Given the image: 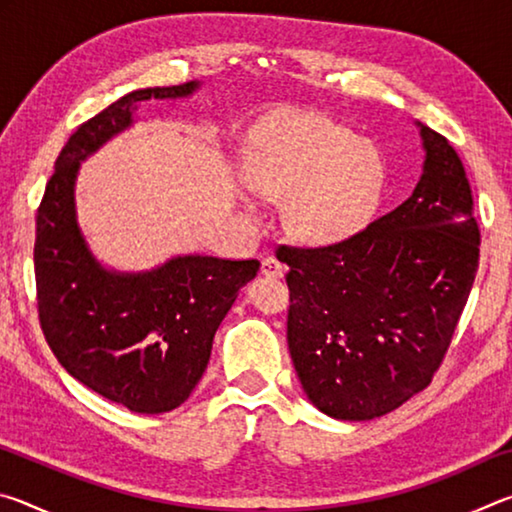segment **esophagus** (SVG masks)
Returning <instances> with one entry per match:
<instances>
[{"instance_id":"obj_1","label":"esophagus","mask_w":512,"mask_h":512,"mask_svg":"<svg viewBox=\"0 0 512 512\" xmlns=\"http://www.w3.org/2000/svg\"><path fill=\"white\" fill-rule=\"evenodd\" d=\"M262 273L266 277H282L284 273H287V266H284L282 262H277L275 257H264L262 259Z\"/></svg>"}]
</instances>
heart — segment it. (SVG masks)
Returning <instances> with one entry per match:
<instances>
[{
    "instance_id": "heart-1",
    "label": "heart",
    "mask_w": 512,
    "mask_h": 512,
    "mask_svg": "<svg viewBox=\"0 0 512 512\" xmlns=\"http://www.w3.org/2000/svg\"><path fill=\"white\" fill-rule=\"evenodd\" d=\"M377 146L350 128L318 115L282 121L253 144L246 158L250 189L266 201H284V221L302 244L334 246L366 228L384 189ZM259 216L253 198H244Z\"/></svg>"
}]
</instances>
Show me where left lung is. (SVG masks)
<instances>
[{"label": "left lung", "instance_id": "1", "mask_svg": "<svg viewBox=\"0 0 512 512\" xmlns=\"http://www.w3.org/2000/svg\"><path fill=\"white\" fill-rule=\"evenodd\" d=\"M420 126L422 176L393 212L334 246H280L298 379L336 420L391 413L431 384L470 298L481 232L463 162Z\"/></svg>", "mask_w": 512, "mask_h": 512}]
</instances>
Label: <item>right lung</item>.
Instances as JSON below:
<instances>
[{
	"label": "right lung",
	"mask_w": 512,
	"mask_h": 512,
	"mask_svg": "<svg viewBox=\"0 0 512 512\" xmlns=\"http://www.w3.org/2000/svg\"><path fill=\"white\" fill-rule=\"evenodd\" d=\"M198 83L135 90L76 128L56 160L36 216L42 334L69 375L135 413L183 404L203 377L212 341L257 259L173 257L146 273L103 268L76 223L81 160L133 124L137 103L189 97Z\"/></svg>",
	"instance_id": "1"
}]
</instances>
